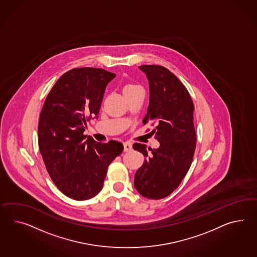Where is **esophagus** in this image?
<instances>
[{
  "instance_id": "34e87169",
  "label": "esophagus",
  "mask_w": 257,
  "mask_h": 257,
  "mask_svg": "<svg viewBox=\"0 0 257 257\" xmlns=\"http://www.w3.org/2000/svg\"><path fill=\"white\" fill-rule=\"evenodd\" d=\"M123 147H124V151L127 152V151H131L133 150V147H132V144L130 142H125L124 144H123Z\"/></svg>"
}]
</instances>
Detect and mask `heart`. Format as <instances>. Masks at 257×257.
Instances as JSON below:
<instances>
[{
    "label": "heart",
    "instance_id": "1",
    "mask_svg": "<svg viewBox=\"0 0 257 257\" xmlns=\"http://www.w3.org/2000/svg\"><path fill=\"white\" fill-rule=\"evenodd\" d=\"M138 87H139V86L137 85V84H134V83H128V84H126L124 88H123V92L125 93V92L131 91V90H134V89H136V88Z\"/></svg>",
    "mask_w": 257,
    "mask_h": 257
}]
</instances>
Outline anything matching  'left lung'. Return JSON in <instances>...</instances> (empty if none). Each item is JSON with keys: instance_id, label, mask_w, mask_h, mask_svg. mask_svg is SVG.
I'll return each mask as SVG.
<instances>
[{"instance_id": "left-lung-1", "label": "left lung", "mask_w": 257, "mask_h": 257, "mask_svg": "<svg viewBox=\"0 0 257 257\" xmlns=\"http://www.w3.org/2000/svg\"><path fill=\"white\" fill-rule=\"evenodd\" d=\"M138 68L150 85V104L143 123L156 125L151 133L157 132L160 147L152 150L134 144V150L146 157L135 175L134 185L143 197L159 200L180 185L192 163L197 140L194 105L187 88L168 69L156 65Z\"/></svg>"}]
</instances>
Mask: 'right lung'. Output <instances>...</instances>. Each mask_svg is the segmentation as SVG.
<instances>
[{
  "instance_id": "obj_1",
  "label": "right lung",
  "mask_w": 257,
  "mask_h": 257,
  "mask_svg": "<svg viewBox=\"0 0 257 257\" xmlns=\"http://www.w3.org/2000/svg\"><path fill=\"white\" fill-rule=\"evenodd\" d=\"M115 77L105 69H70L51 89L40 114L38 142L45 167L58 189L73 200L97 194L108 165L123 151L118 141H84L83 135L86 121L98 118L105 89Z\"/></svg>"
}]
</instances>
